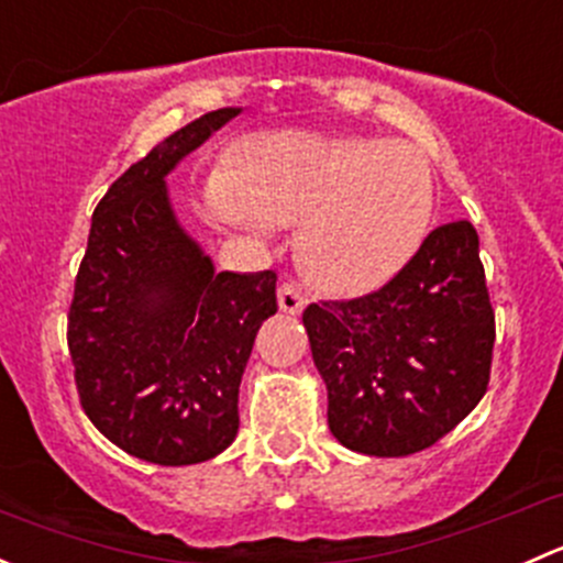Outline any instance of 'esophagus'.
<instances>
[{
	"label": "esophagus",
	"instance_id": "1",
	"mask_svg": "<svg viewBox=\"0 0 563 563\" xmlns=\"http://www.w3.org/2000/svg\"><path fill=\"white\" fill-rule=\"evenodd\" d=\"M277 305H280L283 313H302V308L308 305V297H305L302 291H299L294 283H283L280 288H277Z\"/></svg>",
	"mask_w": 563,
	"mask_h": 563
}]
</instances>
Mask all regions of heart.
I'll return each instance as SVG.
<instances>
[{"label": "heart", "mask_w": 563, "mask_h": 563, "mask_svg": "<svg viewBox=\"0 0 563 563\" xmlns=\"http://www.w3.org/2000/svg\"><path fill=\"white\" fill-rule=\"evenodd\" d=\"M207 207L220 225L264 234L299 223L305 275L338 297L389 283L417 255L435 209L428 157L376 135L269 130L231 155V176H212Z\"/></svg>", "instance_id": "obj_1"}]
</instances>
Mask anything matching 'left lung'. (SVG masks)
I'll return each mask as SVG.
<instances>
[{
    "instance_id": "obj_1",
    "label": "left lung",
    "mask_w": 563,
    "mask_h": 563,
    "mask_svg": "<svg viewBox=\"0 0 563 563\" xmlns=\"http://www.w3.org/2000/svg\"><path fill=\"white\" fill-rule=\"evenodd\" d=\"M334 439L373 457L422 452L490 382L496 316L468 220L439 225L378 291L302 313Z\"/></svg>"
}]
</instances>
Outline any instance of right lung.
<instances>
[{
  "instance_id": "right-lung-1",
  "label": "right lung",
  "mask_w": 563,
  "mask_h": 563,
  "mask_svg": "<svg viewBox=\"0 0 563 563\" xmlns=\"http://www.w3.org/2000/svg\"><path fill=\"white\" fill-rule=\"evenodd\" d=\"M236 113H203L108 187L76 277L67 345L81 406L146 463L192 465L229 450L255 334L277 313L275 272L214 269L168 196L166 176Z\"/></svg>"
}]
</instances>
